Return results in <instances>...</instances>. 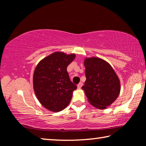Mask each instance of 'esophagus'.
Returning a JSON list of instances; mask_svg holds the SVG:
<instances>
[{
	"mask_svg": "<svg viewBox=\"0 0 146 146\" xmlns=\"http://www.w3.org/2000/svg\"><path fill=\"white\" fill-rule=\"evenodd\" d=\"M82 85H83V84H82V82H80V83H79L77 85V88H78V89H80L81 88H82Z\"/></svg>",
	"mask_w": 146,
	"mask_h": 146,
	"instance_id": "1",
	"label": "esophagus"
}]
</instances>
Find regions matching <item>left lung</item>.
<instances>
[{
	"label": "left lung",
	"instance_id": "left-lung-1",
	"mask_svg": "<svg viewBox=\"0 0 146 146\" xmlns=\"http://www.w3.org/2000/svg\"><path fill=\"white\" fill-rule=\"evenodd\" d=\"M86 80L82 90L88 102L96 108L105 110L118 98L120 82L108 62L98 57L84 59Z\"/></svg>",
	"mask_w": 146,
	"mask_h": 146
}]
</instances>
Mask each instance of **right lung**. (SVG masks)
<instances>
[{
    "mask_svg": "<svg viewBox=\"0 0 146 146\" xmlns=\"http://www.w3.org/2000/svg\"><path fill=\"white\" fill-rule=\"evenodd\" d=\"M75 56L74 53L56 51L36 66L33 77L35 93L39 102L51 111H60L70 103L76 86L71 82L67 67Z\"/></svg>",
    "mask_w": 146,
    "mask_h": 146,
    "instance_id": "right-lung-1",
    "label": "right lung"
}]
</instances>
